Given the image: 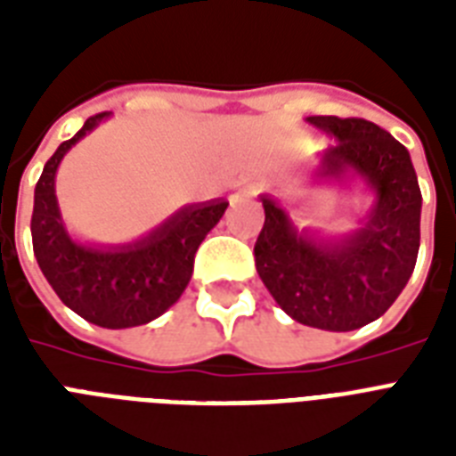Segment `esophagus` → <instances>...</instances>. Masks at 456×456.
<instances>
[{
	"label": "esophagus",
	"instance_id": "34e87169",
	"mask_svg": "<svg viewBox=\"0 0 456 456\" xmlns=\"http://www.w3.org/2000/svg\"><path fill=\"white\" fill-rule=\"evenodd\" d=\"M256 193H260V184H241V186H236V189H232L229 200L234 203V200L243 199V196H256Z\"/></svg>",
	"mask_w": 456,
	"mask_h": 456
}]
</instances>
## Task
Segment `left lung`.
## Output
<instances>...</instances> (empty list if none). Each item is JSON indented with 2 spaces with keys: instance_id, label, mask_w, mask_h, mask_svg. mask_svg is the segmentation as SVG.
<instances>
[{
  "instance_id": "8db88e82",
  "label": "left lung",
  "mask_w": 456,
  "mask_h": 456,
  "mask_svg": "<svg viewBox=\"0 0 456 456\" xmlns=\"http://www.w3.org/2000/svg\"><path fill=\"white\" fill-rule=\"evenodd\" d=\"M307 123L333 137L317 177L364 179L374 206L353 234L317 239L263 196L256 270L289 317L324 331H353L381 317L410 281L421 239V189L410 151L379 125L336 116H310Z\"/></svg>"
}]
</instances>
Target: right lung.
I'll list each match as a JSON object with an SVG mask.
<instances>
[{"instance_id":"add662e5","label":"right lung","mask_w":456,"mask_h":456,"mask_svg":"<svg viewBox=\"0 0 456 456\" xmlns=\"http://www.w3.org/2000/svg\"><path fill=\"white\" fill-rule=\"evenodd\" d=\"M109 113L87 118L82 130L46 160L35 186L32 250L63 305L103 329H130L160 317L184 293L200 241L220 222L227 200L186 206L151 234L125 246H87L70 239L61 220L53 179L61 158Z\"/></svg>"}]
</instances>
